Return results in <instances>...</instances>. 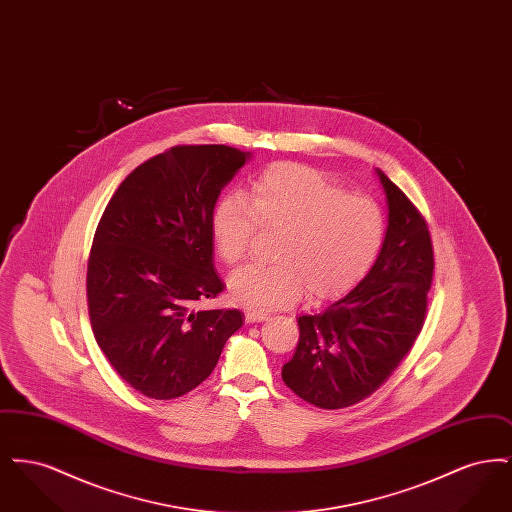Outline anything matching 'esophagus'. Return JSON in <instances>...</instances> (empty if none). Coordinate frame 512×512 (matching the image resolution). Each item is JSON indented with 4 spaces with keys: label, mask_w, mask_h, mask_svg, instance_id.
<instances>
[{
    "label": "esophagus",
    "mask_w": 512,
    "mask_h": 512,
    "mask_svg": "<svg viewBox=\"0 0 512 512\" xmlns=\"http://www.w3.org/2000/svg\"><path fill=\"white\" fill-rule=\"evenodd\" d=\"M268 318H270V315L263 313V311H253V309L245 311V320L247 322H263V320H268Z\"/></svg>",
    "instance_id": "34e87169"
}]
</instances>
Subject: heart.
<instances>
[{
  "mask_svg": "<svg viewBox=\"0 0 512 512\" xmlns=\"http://www.w3.org/2000/svg\"><path fill=\"white\" fill-rule=\"evenodd\" d=\"M257 228L278 234L272 265L249 267L230 278L236 301L278 309L299 301H334L351 292L376 263L386 236L380 205L347 194L313 169L268 167L244 199L224 197L211 215V238L220 259L238 267L251 255Z\"/></svg>",
  "mask_w": 512,
  "mask_h": 512,
  "instance_id": "b5f03b06",
  "label": "heart"
}]
</instances>
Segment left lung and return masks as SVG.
<instances>
[{
  "label": "left lung",
  "instance_id": "left-lung-1",
  "mask_svg": "<svg viewBox=\"0 0 512 512\" xmlns=\"http://www.w3.org/2000/svg\"><path fill=\"white\" fill-rule=\"evenodd\" d=\"M388 199V230L365 278L318 315L297 318L299 343L282 366L286 386L320 409H343L378 390L418 338L434 276L424 217L376 169Z\"/></svg>",
  "mask_w": 512,
  "mask_h": 512
}]
</instances>
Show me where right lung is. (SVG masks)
Returning <instances> with one entry per match:
<instances>
[{
    "mask_svg": "<svg viewBox=\"0 0 512 512\" xmlns=\"http://www.w3.org/2000/svg\"><path fill=\"white\" fill-rule=\"evenodd\" d=\"M251 153L174 146L130 172L109 199L88 259L92 330L122 380L151 399L197 388L244 324L238 309L194 311L224 284L211 215Z\"/></svg>",
    "mask_w": 512,
    "mask_h": 512,
    "instance_id": "1",
    "label": "right lung"
}]
</instances>
